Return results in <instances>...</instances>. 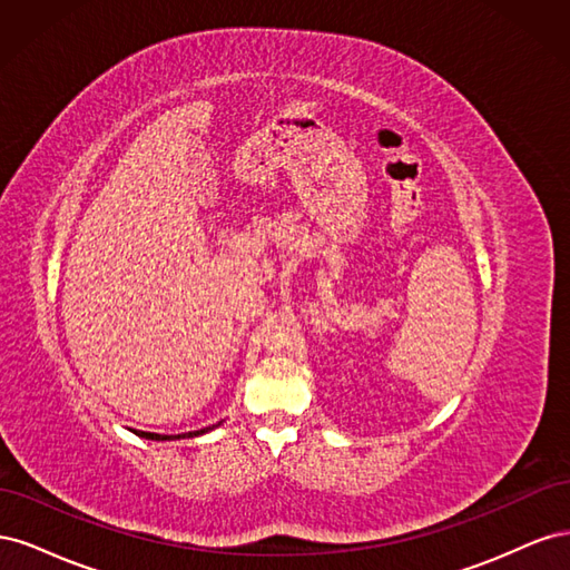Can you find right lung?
Instances as JSON below:
<instances>
[{"label": "right lung", "mask_w": 570, "mask_h": 570, "mask_svg": "<svg viewBox=\"0 0 570 570\" xmlns=\"http://www.w3.org/2000/svg\"><path fill=\"white\" fill-rule=\"evenodd\" d=\"M223 423V421H220ZM220 423H216V425H209V428H202V430H195V433H185L183 438H199V435H204V433H209V430H214V428H218ZM142 438H147V440H180V435L178 438H170V435H154V433H140Z\"/></svg>", "instance_id": "obj_1"}]
</instances>
